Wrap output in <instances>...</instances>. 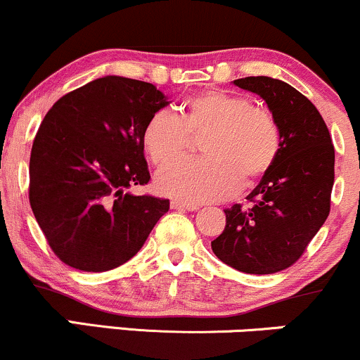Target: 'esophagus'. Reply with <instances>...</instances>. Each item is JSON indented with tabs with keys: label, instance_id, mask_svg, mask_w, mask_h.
<instances>
[{
	"label": "esophagus",
	"instance_id": "34e87169",
	"mask_svg": "<svg viewBox=\"0 0 360 360\" xmlns=\"http://www.w3.org/2000/svg\"><path fill=\"white\" fill-rule=\"evenodd\" d=\"M172 209H184V211H197L199 209V205L197 204H188V202H184V200H172Z\"/></svg>",
	"mask_w": 360,
	"mask_h": 360
}]
</instances>
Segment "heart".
Wrapping results in <instances>:
<instances>
[{
    "label": "heart",
    "instance_id": "b5f03b06",
    "mask_svg": "<svg viewBox=\"0 0 360 360\" xmlns=\"http://www.w3.org/2000/svg\"><path fill=\"white\" fill-rule=\"evenodd\" d=\"M207 131L201 150L205 159L172 160L186 148L191 135ZM143 144L155 165L161 193L188 204L221 200L258 181L276 163L281 131L272 114L253 107L252 100L223 90L192 96L181 117L156 110L143 131Z\"/></svg>",
    "mask_w": 360,
    "mask_h": 360
}]
</instances>
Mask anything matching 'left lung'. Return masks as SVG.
Here are the masks:
<instances>
[{
  "mask_svg": "<svg viewBox=\"0 0 360 360\" xmlns=\"http://www.w3.org/2000/svg\"><path fill=\"white\" fill-rule=\"evenodd\" d=\"M233 84L267 103L281 131V151L246 197L253 204L226 209V228L211 246L229 267L264 276L290 267L328 217L335 149L320 112L296 88L270 76Z\"/></svg>",
  "mask_w": 360,
  "mask_h": 360,
  "instance_id": "1",
  "label": "left lung"
}]
</instances>
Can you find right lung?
I'll return each mask as SVG.
<instances>
[{
	"label": "right lung",
	"mask_w": 360,
	"mask_h": 360,
	"mask_svg": "<svg viewBox=\"0 0 360 360\" xmlns=\"http://www.w3.org/2000/svg\"><path fill=\"white\" fill-rule=\"evenodd\" d=\"M167 105L155 84L103 76L44 117L30 155V205L66 265L105 272L126 264L168 212L169 200L131 192L149 181L143 131Z\"/></svg>",
	"instance_id": "1"
}]
</instances>
